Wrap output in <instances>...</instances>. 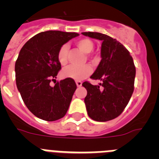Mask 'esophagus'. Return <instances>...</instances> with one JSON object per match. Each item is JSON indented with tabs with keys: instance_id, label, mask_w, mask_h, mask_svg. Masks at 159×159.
Returning <instances> with one entry per match:
<instances>
[{
	"instance_id": "1",
	"label": "esophagus",
	"mask_w": 159,
	"mask_h": 159,
	"mask_svg": "<svg viewBox=\"0 0 159 159\" xmlns=\"http://www.w3.org/2000/svg\"><path fill=\"white\" fill-rule=\"evenodd\" d=\"M75 84H76V86L79 87V88L82 86V82H81V81H76Z\"/></svg>"
}]
</instances>
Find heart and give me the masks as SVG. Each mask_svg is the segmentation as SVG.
I'll list each match as a JSON object with an SVG mask.
<instances>
[{
	"instance_id": "b5f03b06",
	"label": "heart",
	"mask_w": 159,
	"mask_h": 159,
	"mask_svg": "<svg viewBox=\"0 0 159 159\" xmlns=\"http://www.w3.org/2000/svg\"><path fill=\"white\" fill-rule=\"evenodd\" d=\"M76 45L83 52L90 53L93 50L94 43L89 39H81L76 42ZM67 52L68 46L67 44H63L60 48L57 54L59 62L61 65H65L67 63ZM92 72V67L89 64H85L84 66L70 65L64 68L61 72V75L64 78L72 79L74 80H83L90 75Z\"/></svg>"
}]
</instances>
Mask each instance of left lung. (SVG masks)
Here are the masks:
<instances>
[{
  "label": "left lung",
  "instance_id": "8db88e82",
  "mask_svg": "<svg viewBox=\"0 0 159 159\" xmlns=\"http://www.w3.org/2000/svg\"><path fill=\"white\" fill-rule=\"evenodd\" d=\"M82 34L102 41V60L91 75L101 83L99 85L88 82L82 84L88 92L84 99L88 115L95 121H109L123 111L134 92V61L128 50L116 39L99 32Z\"/></svg>",
  "mask_w": 159,
  "mask_h": 159
}]
</instances>
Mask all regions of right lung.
<instances>
[{"label":"right lung","instance_id":"1","mask_svg":"<svg viewBox=\"0 0 159 159\" xmlns=\"http://www.w3.org/2000/svg\"><path fill=\"white\" fill-rule=\"evenodd\" d=\"M75 32L46 31L38 33L25 43L15 64L16 87L25 104L35 116L46 121H56L67 113L76 84L66 78L54 87L61 65L57 58L59 49Z\"/></svg>","mask_w":159,"mask_h":159}]
</instances>
